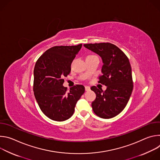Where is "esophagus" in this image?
<instances>
[{
  "label": "esophagus",
  "mask_w": 160,
  "mask_h": 160,
  "mask_svg": "<svg viewBox=\"0 0 160 160\" xmlns=\"http://www.w3.org/2000/svg\"><path fill=\"white\" fill-rule=\"evenodd\" d=\"M85 89L86 91H89V90H90V87H88V86H85Z\"/></svg>",
  "instance_id": "esophagus-1"
}]
</instances>
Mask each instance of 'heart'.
Returning <instances> with one entry per match:
<instances>
[{
    "instance_id": "heart-1",
    "label": "heart",
    "mask_w": 160,
    "mask_h": 160,
    "mask_svg": "<svg viewBox=\"0 0 160 160\" xmlns=\"http://www.w3.org/2000/svg\"><path fill=\"white\" fill-rule=\"evenodd\" d=\"M92 56H94V55H89V56H87L86 58H88V57H92Z\"/></svg>"
}]
</instances>
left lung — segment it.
I'll use <instances>...</instances> for the list:
<instances>
[{"label":"left lung","mask_w":160,"mask_h":160,"mask_svg":"<svg viewBox=\"0 0 160 160\" xmlns=\"http://www.w3.org/2000/svg\"><path fill=\"white\" fill-rule=\"evenodd\" d=\"M84 47L101 56L103 65L99 83L107 87L105 91L91 87L96 94L92 109L100 118L109 119L120 114L127 106L133 87L131 66L127 56L115 45L87 43Z\"/></svg>","instance_id":"8db88e82"}]
</instances>
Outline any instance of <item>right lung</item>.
Instances as JSON below:
<instances>
[{"label": "right lung", "mask_w": 160, "mask_h": 160, "mask_svg": "<svg viewBox=\"0 0 160 160\" xmlns=\"http://www.w3.org/2000/svg\"><path fill=\"white\" fill-rule=\"evenodd\" d=\"M82 44L54 46L45 51L37 61L34 71L33 92L37 102L49 118L62 122L69 119L77 101L85 92L82 85H76L68 91L63 77L71 72V64Z\"/></svg>", "instance_id": "obj_1"}]
</instances>
